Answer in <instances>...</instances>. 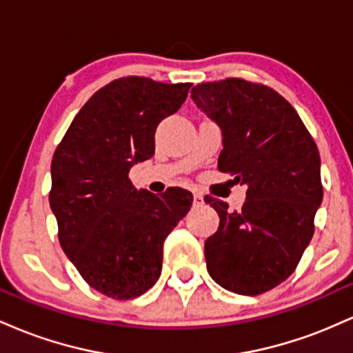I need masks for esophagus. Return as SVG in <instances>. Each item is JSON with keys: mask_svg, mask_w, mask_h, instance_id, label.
<instances>
[{"mask_svg": "<svg viewBox=\"0 0 353 353\" xmlns=\"http://www.w3.org/2000/svg\"><path fill=\"white\" fill-rule=\"evenodd\" d=\"M204 204V197L199 192H194V205H202Z\"/></svg>", "mask_w": 353, "mask_h": 353, "instance_id": "esophagus-1", "label": "esophagus"}]
</instances>
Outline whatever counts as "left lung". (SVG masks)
<instances>
[{
  "label": "left lung",
  "mask_w": 353,
  "mask_h": 353,
  "mask_svg": "<svg viewBox=\"0 0 353 353\" xmlns=\"http://www.w3.org/2000/svg\"><path fill=\"white\" fill-rule=\"evenodd\" d=\"M190 98L222 129L217 169L247 185L241 210L204 197L221 217L204 245L208 270L230 292L264 294L292 275L314 236L323 196L317 144L292 104L265 84L212 81Z\"/></svg>",
  "instance_id": "8db88e82"
}]
</instances>
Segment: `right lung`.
I'll list each match as a JSON object with an SVG mask.
<instances>
[{"instance_id":"add662e5","label":"right lung","mask_w":353,"mask_h":353,"mask_svg":"<svg viewBox=\"0 0 353 353\" xmlns=\"http://www.w3.org/2000/svg\"><path fill=\"white\" fill-rule=\"evenodd\" d=\"M190 83L143 76L111 81L76 114L51 161L50 205L58 237L81 277L129 301L163 269V244L192 205V194L137 190L129 169L154 156V134L188 98Z\"/></svg>"}]
</instances>
